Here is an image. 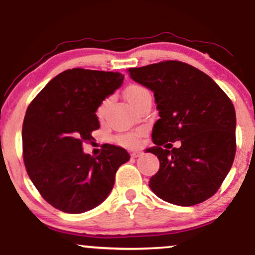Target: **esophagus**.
<instances>
[{
    "label": "esophagus",
    "instance_id": "esophagus-1",
    "mask_svg": "<svg viewBox=\"0 0 255 255\" xmlns=\"http://www.w3.org/2000/svg\"><path fill=\"white\" fill-rule=\"evenodd\" d=\"M141 153H142V152L141 151H131L130 152V156L131 157H133V158H136V157H139V156H141Z\"/></svg>",
    "mask_w": 255,
    "mask_h": 255
}]
</instances>
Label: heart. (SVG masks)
I'll use <instances>...</instances> for the list:
<instances>
[{"instance_id":"b5f03b06","label":"heart","mask_w":255,"mask_h":255,"mask_svg":"<svg viewBox=\"0 0 255 255\" xmlns=\"http://www.w3.org/2000/svg\"><path fill=\"white\" fill-rule=\"evenodd\" d=\"M144 90H145L144 87L133 85V86H129L127 90L125 91V97L128 102H129V104H131L134 101H135L137 95H139L140 92H142ZM103 108H104V104L99 107L98 114H102V111H103ZM118 141L121 145H125V146H135L137 144V135H136V134H133V133L127 134V135L119 137Z\"/></svg>"}]
</instances>
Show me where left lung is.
Masks as SVG:
<instances>
[{"label": "left lung", "instance_id": "8db88e82", "mask_svg": "<svg viewBox=\"0 0 255 255\" xmlns=\"http://www.w3.org/2000/svg\"><path fill=\"white\" fill-rule=\"evenodd\" d=\"M129 77L153 92L159 114L152 128L156 145L146 150L159 159L152 192L178 206L211 198L235 158L236 114L229 97L209 75L180 61L129 68ZM175 141H181L178 149L164 144Z\"/></svg>", "mask_w": 255, "mask_h": 255}]
</instances>
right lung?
I'll return each mask as SVG.
<instances>
[{"label":"right lung","instance_id":"right-lung-1","mask_svg":"<svg viewBox=\"0 0 255 255\" xmlns=\"http://www.w3.org/2000/svg\"><path fill=\"white\" fill-rule=\"evenodd\" d=\"M118 72L73 68L46 84L28 105L22 125V150L28 176L55 209L83 213L110 194L115 175L129 153L105 144L97 157L83 142L99 128L96 111L124 84Z\"/></svg>","mask_w":255,"mask_h":255}]
</instances>
